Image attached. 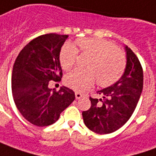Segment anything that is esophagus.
<instances>
[{"label": "esophagus", "instance_id": "34e87169", "mask_svg": "<svg viewBox=\"0 0 156 156\" xmlns=\"http://www.w3.org/2000/svg\"><path fill=\"white\" fill-rule=\"evenodd\" d=\"M76 99H80V98H82V94L80 93V92H78V91H76Z\"/></svg>", "mask_w": 156, "mask_h": 156}]
</instances>
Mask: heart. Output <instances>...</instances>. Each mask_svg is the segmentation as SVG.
<instances>
[{"label": "heart", "mask_w": 156, "mask_h": 156, "mask_svg": "<svg viewBox=\"0 0 156 156\" xmlns=\"http://www.w3.org/2000/svg\"><path fill=\"white\" fill-rule=\"evenodd\" d=\"M81 55L91 57L87 70L76 69L65 78L68 87L77 91H84L92 87L97 80L99 87L112 86L121 78L127 65L125 54L110 41L98 37H85L76 41ZM59 63L66 71L70 70L78 58L77 48L66 43L59 52Z\"/></svg>", "instance_id": "1"}]
</instances>
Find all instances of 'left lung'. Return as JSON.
Instances as JSON below:
<instances>
[{
    "label": "left lung",
    "mask_w": 156,
    "mask_h": 156,
    "mask_svg": "<svg viewBox=\"0 0 156 156\" xmlns=\"http://www.w3.org/2000/svg\"><path fill=\"white\" fill-rule=\"evenodd\" d=\"M125 70L115 84L98 90L102 98H90L91 106L82 112L84 123L92 132L111 133L120 129L130 119L143 90V69L139 58L125 46Z\"/></svg>",
    "instance_id": "8db88e82"
}]
</instances>
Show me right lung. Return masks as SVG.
<instances>
[{
    "label": "right lung",
    "mask_w": 156,
    "mask_h": 156,
    "mask_svg": "<svg viewBox=\"0 0 156 156\" xmlns=\"http://www.w3.org/2000/svg\"><path fill=\"white\" fill-rule=\"evenodd\" d=\"M68 35L48 34L28 43L16 58L12 75V90L20 113L34 125L55 123L75 100V92L62 87L48 88L50 80L59 81L62 69L59 52Z\"/></svg>",
    "instance_id": "1"
}]
</instances>
